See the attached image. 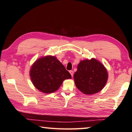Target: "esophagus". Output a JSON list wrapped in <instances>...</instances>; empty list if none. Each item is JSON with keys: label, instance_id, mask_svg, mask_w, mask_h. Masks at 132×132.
Here are the masks:
<instances>
[{"label": "esophagus", "instance_id": "esophagus-1", "mask_svg": "<svg viewBox=\"0 0 132 132\" xmlns=\"http://www.w3.org/2000/svg\"><path fill=\"white\" fill-rule=\"evenodd\" d=\"M69 72L70 73L71 77H72V76H73V75H74V71L72 70H70V71H69Z\"/></svg>", "mask_w": 132, "mask_h": 132}]
</instances>
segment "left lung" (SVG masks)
<instances>
[{"mask_svg":"<svg viewBox=\"0 0 132 132\" xmlns=\"http://www.w3.org/2000/svg\"><path fill=\"white\" fill-rule=\"evenodd\" d=\"M75 86L86 95L97 93L108 80V72L103 64L95 58L81 61L74 75Z\"/></svg>","mask_w":132,"mask_h":132,"instance_id":"1","label":"left lung"}]
</instances>
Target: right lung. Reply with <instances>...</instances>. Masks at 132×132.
Instances as JSON below:
<instances>
[{"label":"right lung","instance_id":"right-lung-1","mask_svg":"<svg viewBox=\"0 0 132 132\" xmlns=\"http://www.w3.org/2000/svg\"><path fill=\"white\" fill-rule=\"evenodd\" d=\"M29 72L33 85L45 94L56 91L64 80L71 78L63 64L52 55L38 58L32 64Z\"/></svg>","mask_w":132,"mask_h":132}]
</instances>
